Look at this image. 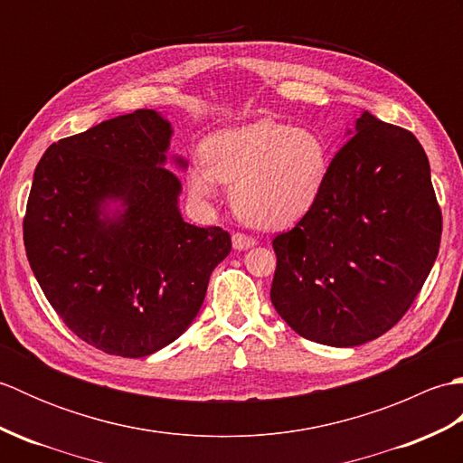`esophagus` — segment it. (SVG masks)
I'll use <instances>...</instances> for the list:
<instances>
[{
	"instance_id": "1",
	"label": "esophagus",
	"mask_w": 463,
	"mask_h": 463,
	"mask_svg": "<svg viewBox=\"0 0 463 463\" xmlns=\"http://www.w3.org/2000/svg\"><path fill=\"white\" fill-rule=\"evenodd\" d=\"M257 244V241H254L252 237H249V234H242V232H234L232 234V247L234 250H247L250 247H254Z\"/></svg>"
}]
</instances>
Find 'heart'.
<instances>
[{"label":"heart","instance_id":"b5f03b06","mask_svg":"<svg viewBox=\"0 0 463 463\" xmlns=\"http://www.w3.org/2000/svg\"><path fill=\"white\" fill-rule=\"evenodd\" d=\"M330 169L328 146L317 131L260 119L206 137L203 163L186 173L199 201L231 186V204L257 229H284L307 214L324 189Z\"/></svg>","mask_w":463,"mask_h":463}]
</instances>
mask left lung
<instances>
[{
    "label": "left lung",
    "instance_id": "1",
    "mask_svg": "<svg viewBox=\"0 0 463 463\" xmlns=\"http://www.w3.org/2000/svg\"><path fill=\"white\" fill-rule=\"evenodd\" d=\"M277 252L270 300L302 338L350 348L404 317L434 267L441 211L420 141L364 111Z\"/></svg>",
    "mask_w": 463,
    "mask_h": 463
}]
</instances>
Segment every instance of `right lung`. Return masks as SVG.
Listing matches in <instances>:
<instances>
[{"mask_svg": "<svg viewBox=\"0 0 463 463\" xmlns=\"http://www.w3.org/2000/svg\"><path fill=\"white\" fill-rule=\"evenodd\" d=\"M171 135L161 113L139 109L53 143L33 173L29 267L65 326L115 356L179 338L231 252L226 231L183 221L181 181L165 169Z\"/></svg>", "mask_w": 463, "mask_h": 463, "instance_id": "add662e5", "label": "right lung"}]
</instances>
